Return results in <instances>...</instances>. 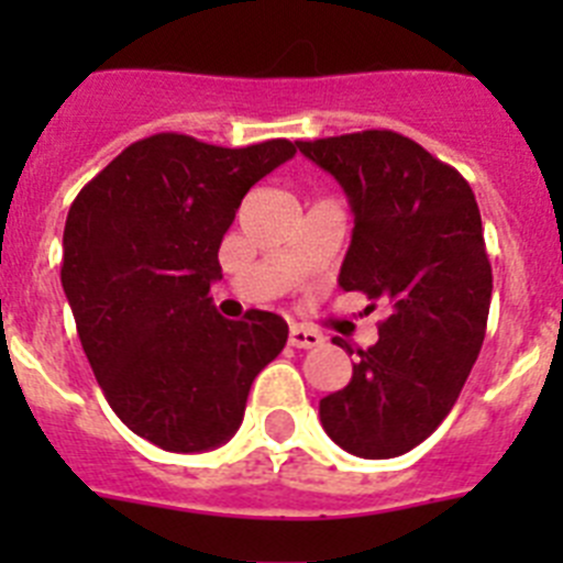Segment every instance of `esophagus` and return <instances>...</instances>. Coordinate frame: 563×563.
Returning a JSON list of instances; mask_svg holds the SVG:
<instances>
[{"label": "esophagus", "instance_id": "1", "mask_svg": "<svg viewBox=\"0 0 563 563\" xmlns=\"http://www.w3.org/2000/svg\"><path fill=\"white\" fill-rule=\"evenodd\" d=\"M321 343H324L321 332L301 324L290 327V346H296V350H316V346H321Z\"/></svg>", "mask_w": 563, "mask_h": 563}]
</instances>
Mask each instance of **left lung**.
Instances as JSON below:
<instances>
[{
  "label": "left lung",
  "instance_id": "8db88e82",
  "mask_svg": "<svg viewBox=\"0 0 563 563\" xmlns=\"http://www.w3.org/2000/svg\"><path fill=\"white\" fill-rule=\"evenodd\" d=\"M298 152L341 183L355 217L338 285L389 307L352 380L318 402L321 426L363 460L400 456L449 417L485 341L494 273L479 206L456 168L389 129Z\"/></svg>",
  "mask_w": 563,
  "mask_h": 563
}]
</instances>
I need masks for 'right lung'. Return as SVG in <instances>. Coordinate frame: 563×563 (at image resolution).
<instances>
[{
	"mask_svg": "<svg viewBox=\"0 0 563 563\" xmlns=\"http://www.w3.org/2000/svg\"><path fill=\"white\" fill-rule=\"evenodd\" d=\"M298 143L222 148L152 134L81 188L64 225L62 287L109 406L143 440L200 454L231 440L287 321H228L208 290L242 197Z\"/></svg>",
	"mask_w": 563,
	"mask_h": 563,
	"instance_id": "1",
	"label": "right lung"
}]
</instances>
